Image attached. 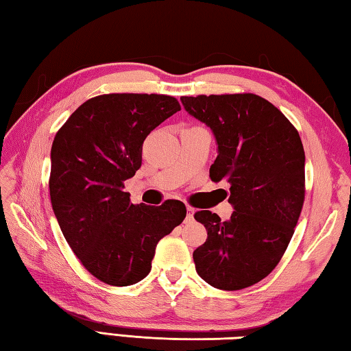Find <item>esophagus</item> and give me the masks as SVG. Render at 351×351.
Masks as SVG:
<instances>
[{"instance_id":"1","label":"esophagus","mask_w":351,"mask_h":351,"mask_svg":"<svg viewBox=\"0 0 351 351\" xmlns=\"http://www.w3.org/2000/svg\"><path fill=\"white\" fill-rule=\"evenodd\" d=\"M186 210H188V214H186V218H188V220H193V217H194V208H191V206H188V208H186Z\"/></svg>"}]
</instances>
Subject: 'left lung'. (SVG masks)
<instances>
[{
  "instance_id": "left-lung-1",
  "label": "left lung",
  "mask_w": 351,
  "mask_h": 351,
  "mask_svg": "<svg viewBox=\"0 0 351 351\" xmlns=\"http://www.w3.org/2000/svg\"><path fill=\"white\" fill-rule=\"evenodd\" d=\"M184 110L213 130L218 156L213 182L230 184V220L198 210L208 238L194 250L197 274L221 290L254 286L289 246L306 195V154L298 131L254 93L182 96Z\"/></svg>"
}]
</instances>
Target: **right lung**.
Listing matches in <instances>:
<instances>
[{"mask_svg": "<svg viewBox=\"0 0 351 351\" xmlns=\"http://www.w3.org/2000/svg\"><path fill=\"white\" fill-rule=\"evenodd\" d=\"M177 111L180 104L167 95H101L85 101L53 141V213L82 266L110 286L143 280L157 243L186 217L182 202L133 204L123 191L141 168L145 138Z\"/></svg>", "mask_w": 351, "mask_h": 351, "instance_id": "add662e5", "label": "right lung"}]
</instances>
